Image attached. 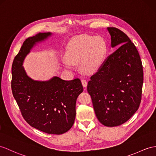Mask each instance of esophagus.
<instances>
[{
  "label": "esophagus",
  "mask_w": 156,
  "mask_h": 156,
  "mask_svg": "<svg viewBox=\"0 0 156 156\" xmlns=\"http://www.w3.org/2000/svg\"><path fill=\"white\" fill-rule=\"evenodd\" d=\"M81 83H82V85L84 87H86L87 85V81L85 80V79H81Z\"/></svg>",
  "instance_id": "34e87169"
}]
</instances>
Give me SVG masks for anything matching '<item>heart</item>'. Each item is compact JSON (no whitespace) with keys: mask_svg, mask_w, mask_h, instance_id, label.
I'll use <instances>...</instances> for the list:
<instances>
[{"mask_svg":"<svg viewBox=\"0 0 156 156\" xmlns=\"http://www.w3.org/2000/svg\"><path fill=\"white\" fill-rule=\"evenodd\" d=\"M105 52V45L100 37L91 36L76 37L67 45V61H64L63 65L67 69H72L71 63H80L83 72L94 73L103 62Z\"/></svg>","mask_w":156,"mask_h":156,"instance_id":"heart-1","label":"heart"}]
</instances>
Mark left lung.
<instances>
[{
    "label": "left lung",
    "instance_id": "left-lung-1",
    "mask_svg": "<svg viewBox=\"0 0 156 156\" xmlns=\"http://www.w3.org/2000/svg\"><path fill=\"white\" fill-rule=\"evenodd\" d=\"M107 30L111 47H119L91 76L87 91L98 121L113 127L126 122L137 111L144 75L139 53L126 34L116 28Z\"/></svg>",
    "mask_w": 156,
    "mask_h": 156
}]
</instances>
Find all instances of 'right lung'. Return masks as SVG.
Masks as SVG:
<instances>
[{
    "instance_id": "obj_1",
    "label": "right lung",
    "mask_w": 156,
    "mask_h": 156,
    "mask_svg": "<svg viewBox=\"0 0 156 156\" xmlns=\"http://www.w3.org/2000/svg\"><path fill=\"white\" fill-rule=\"evenodd\" d=\"M51 34L39 33L24 41L12 63L11 88L22 116L30 126L48 134H62L74 124L76 101L83 90L80 79L65 81L54 77L46 81H34L22 66L36 43Z\"/></svg>"
}]
</instances>
